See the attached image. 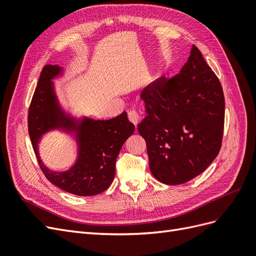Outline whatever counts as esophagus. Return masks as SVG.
I'll return each mask as SVG.
<instances>
[{
  "label": "esophagus",
  "instance_id": "34e87169",
  "mask_svg": "<svg viewBox=\"0 0 256 256\" xmlns=\"http://www.w3.org/2000/svg\"><path fill=\"white\" fill-rule=\"evenodd\" d=\"M128 118H129V120H130L131 122L134 124V125H136L138 120H140V115L138 114L136 111L131 110V111L128 112Z\"/></svg>",
  "mask_w": 256,
  "mask_h": 256
}]
</instances>
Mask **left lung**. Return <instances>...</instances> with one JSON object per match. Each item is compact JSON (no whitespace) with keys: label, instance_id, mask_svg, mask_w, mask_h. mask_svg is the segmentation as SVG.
I'll return each instance as SVG.
<instances>
[{"label":"left lung","instance_id":"left-lung-1","mask_svg":"<svg viewBox=\"0 0 256 256\" xmlns=\"http://www.w3.org/2000/svg\"><path fill=\"white\" fill-rule=\"evenodd\" d=\"M141 98L147 115L138 130L154 178L180 184L204 172L221 148L226 102L218 76L200 51L192 46L180 72L160 76Z\"/></svg>","mask_w":256,"mask_h":256}]
</instances>
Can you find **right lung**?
Returning <instances> with one entry per match:
<instances>
[{"label":"right lung","instance_id":"1","mask_svg":"<svg viewBox=\"0 0 256 256\" xmlns=\"http://www.w3.org/2000/svg\"><path fill=\"white\" fill-rule=\"evenodd\" d=\"M63 69L46 65L28 108V126L30 142L42 173L56 187L80 196L99 194L110 187L115 176V164L122 146L134 134V125L127 113L108 120L88 118L76 120L66 114L58 102L52 79ZM60 128L74 133L78 143V158L65 172H53L41 162L38 142L50 130Z\"/></svg>","mask_w":256,"mask_h":256}]
</instances>
